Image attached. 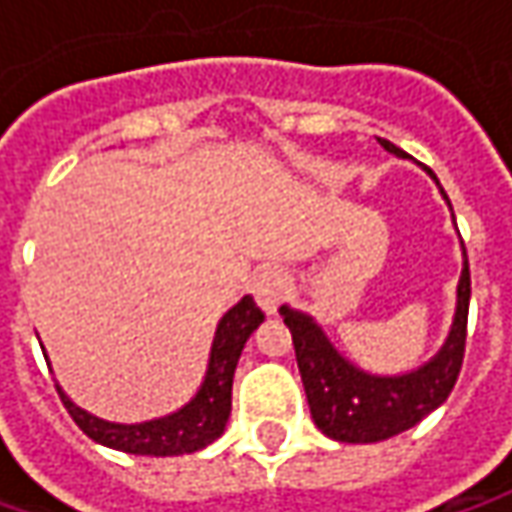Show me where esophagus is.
<instances>
[{
    "label": "esophagus",
    "instance_id": "esophagus-1",
    "mask_svg": "<svg viewBox=\"0 0 512 512\" xmlns=\"http://www.w3.org/2000/svg\"><path fill=\"white\" fill-rule=\"evenodd\" d=\"M252 295H255L257 306L266 315H275L283 298H286V275H283V269H275V266L260 269L255 280H252Z\"/></svg>",
    "mask_w": 512,
    "mask_h": 512
}]
</instances>
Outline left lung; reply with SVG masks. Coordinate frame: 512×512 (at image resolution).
Returning <instances> with one entry per match:
<instances>
[{"label": "left lung", "mask_w": 512, "mask_h": 512, "mask_svg": "<svg viewBox=\"0 0 512 512\" xmlns=\"http://www.w3.org/2000/svg\"><path fill=\"white\" fill-rule=\"evenodd\" d=\"M381 145L392 154L404 157V151L389 140H381ZM441 194L447 197L444 189ZM467 312H470V263L464 260V272L458 280L456 321H453V332L444 349L430 364H424L410 375L378 378V375L361 372L346 358H341L326 341L321 326L309 315L280 306L283 323L292 332L300 381L306 389L309 412L318 430L344 444H372V441H384V438L410 430L435 407H441L456 387L458 372L464 364Z\"/></svg>", "instance_id": "left-lung-1"}]
</instances>
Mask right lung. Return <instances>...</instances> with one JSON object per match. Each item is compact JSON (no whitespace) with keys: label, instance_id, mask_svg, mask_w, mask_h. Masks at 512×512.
Masks as SVG:
<instances>
[{"label":"right lung","instance_id":"right-lung-1","mask_svg":"<svg viewBox=\"0 0 512 512\" xmlns=\"http://www.w3.org/2000/svg\"><path fill=\"white\" fill-rule=\"evenodd\" d=\"M263 312L255 300H240L234 309L217 323V335L212 344V361L200 392L191 398L183 410L171 412L166 418L145 421V424H108L91 412L79 410L77 404L56 387L68 415L77 421V427L97 444L111 450H123L131 456H183L209 447L214 438L226 430L229 412H232V381L237 358L249 335L263 323Z\"/></svg>","mask_w":512,"mask_h":512}]
</instances>
